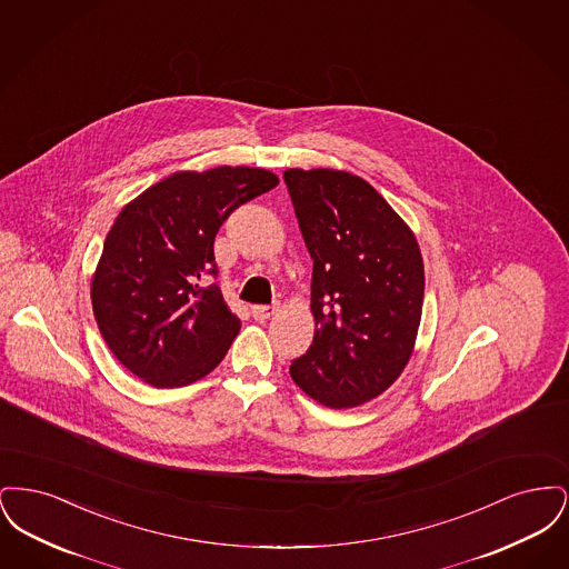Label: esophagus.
<instances>
[{"mask_svg": "<svg viewBox=\"0 0 569 569\" xmlns=\"http://www.w3.org/2000/svg\"><path fill=\"white\" fill-rule=\"evenodd\" d=\"M274 313H277V307H271V305H256V307H251V316H253L256 322H267Z\"/></svg>", "mask_w": 569, "mask_h": 569, "instance_id": "obj_1", "label": "esophagus"}]
</instances>
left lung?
Masks as SVG:
<instances>
[{"instance_id":"left-lung-1","label":"left lung","mask_w":569,"mask_h":569,"mask_svg":"<svg viewBox=\"0 0 569 569\" xmlns=\"http://www.w3.org/2000/svg\"><path fill=\"white\" fill-rule=\"evenodd\" d=\"M309 256L313 343L290 365L332 409L376 399L403 373L422 318L418 241L373 186L346 170L283 172Z\"/></svg>"}]
</instances>
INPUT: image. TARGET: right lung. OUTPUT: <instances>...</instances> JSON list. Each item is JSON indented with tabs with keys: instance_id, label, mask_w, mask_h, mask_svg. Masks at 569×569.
I'll return each mask as SVG.
<instances>
[{
	"instance_id": "right-lung-1",
	"label": "right lung",
	"mask_w": 569,
	"mask_h": 569,
	"mask_svg": "<svg viewBox=\"0 0 569 569\" xmlns=\"http://www.w3.org/2000/svg\"><path fill=\"white\" fill-rule=\"evenodd\" d=\"M264 168L181 170L136 196L114 219L91 279L98 328L114 358L156 388L209 376L241 330L216 283L219 226L272 190Z\"/></svg>"
}]
</instances>
